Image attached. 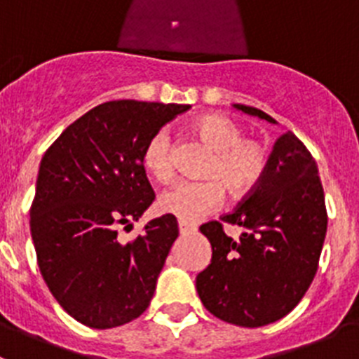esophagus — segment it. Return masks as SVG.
<instances>
[{
  "instance_id": "34e87169",
  "label": "esophagus",
  "mask_w": 359,
  "mask_h": 359,
  "mask_svg": "<svg viewBox=\"0 0 359 359\" xmlns=\"http://www.w3.org/2000/svg\"><path fill=\"white\" fill-rule=\"evenodd\" d=\"M177 226H180V233H182V236H189V233H196V231H198V226H196V224L189 223V221H182V219L177 221Z\"/></svg>"
}]
</instances>
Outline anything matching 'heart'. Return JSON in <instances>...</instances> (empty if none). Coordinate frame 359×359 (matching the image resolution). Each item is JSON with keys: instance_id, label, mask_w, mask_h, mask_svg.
Returning <instances> with one entry per match:
<instances>
[{"instance_id": "1", "label": "heart", "mask_w": 359, "mask_h": 359, "mask_svg": "<svg viewBox=\"0 0 359 359\" xmlns=\"http://www.w3.org/2000/svg\"><path fill=\"white\" fill-rule=\"evenodd\" d=\"M194 131L215 151L208 167L210 180H182L163 190L158 207L163 214L196 223L219 208L224 201V189L233 196L252 192L268 167V149L261 142L243 138L241 123L223 113H207L194 120ZM144 167L151 176L167 182L174 172L172 144L165 129L149 138L144 149Z\"/></svg>"}]
</instances>
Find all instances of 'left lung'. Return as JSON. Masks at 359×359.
Returning <instances> with one entry per match:
<instances>
[{"label":"left lung","instance_id":"1","mask_svg":"<svg viewBox=\"0 0 359 359\" xmlns=\"http://www.w3.org/2000/svg\"><path fill=\"white\" fill-rule=\"evenodd\" d=\"M233 107L277 123L257 107ZM223 221L244 231L231 239L217 221L199 228L212 244L210 264L196 277L203 306L241 327L284 318L315 278L327 231L318 167L293 133L275 142L261 183Z\"/></svg>","mask_w":359,"mask_h":359}]
</instances>
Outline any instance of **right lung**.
Returning a JSON list of instances; mask_svg holds the SVG:
<instances>
[{"label": "right lung", "mask_w": 359, "mask_h": 359, "mask_svg": "<svg viewBox=\"0 0 359 359\" xmlns=\"http://www.w3.org/2000/svg\"><path fill=\"white\" fill-rule=\"evenodd\" d=\"M187 104L113 100L75 120L44 152L30 210L41 275L69 316L118 327L149 307L177 221L165 214L131 243L116 228L154 201L144 149Z\"/></svg>", "instance_id": "right-lung-1"}]
</instances>
